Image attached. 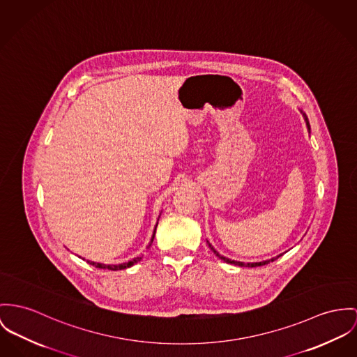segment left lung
<instances>
[{
	"label": "left lung",
	"instance_id": "left-lung-1",
	"mask_svg": "<svg viewBox=\"0 0 357 357\" xmlns=\"http://www.w3.org/2000/svg\"><path fill=\"white\" fill-rule=\"evenodd\" d=\"M303 112V111H302ZM303 115H304V119H305V123H307V128H308V130H310V123H308V119H307V116H305V114L303 112ZM209 243V242H208ZM209 247H211V250L216 254V257H219L221 261H224V262H227V264H232V265H236V266H246V268H255V266H262V265H266V264H269V262H273L275 261L280 255H277L275 258H272V259H268V261H262V262H252V264H245V262H239V261H232V259H229V258H225V257H222V255H220L219 252L213 248V246L209 243Z\"/></svg>",
	"mask_w": 357,
	"mask_h": 357
}]
</instances>
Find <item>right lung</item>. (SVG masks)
<instances>
[{
	"label": "right lung",
	"mask_w": 357,
	"mask_h": 357,
	"mask_svg": "<svg viewBox=\"0 0 357 357\" xmlns=\"http://www.w3.org/2000/svg\"><path fill=\"white\" fill-rule=\"evenodd\" d=\"M156 227H158V224H156ZM156 227H155V231H153V235H152V239H151V242H149V245H148V248L151 247L152 242H153V238H155V234H156ZM139 259H141V258H135V259H132V261H129V262H123V264H119V265H105V264H96V262H92V261H86V262H88V264H91V265H93L95 268H99V269L122 271V269H126V268L133 266L135 264H137Z\"/></svg>",
	"instance_id": "add662e5"
}]
</instances>
